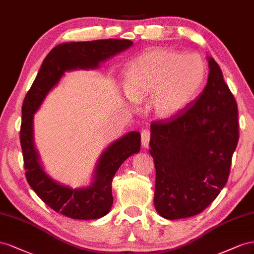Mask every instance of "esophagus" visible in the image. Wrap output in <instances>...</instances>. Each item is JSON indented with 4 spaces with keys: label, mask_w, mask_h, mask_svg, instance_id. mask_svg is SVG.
Returning <instances> with one entry per match:
<instances>
[{
    "label": "esophagus",
    "mask_w": 254,
    "mask_h": 254,
    "mask_svg": "<svg viewBox=\"0 0 254 254\" xmlns=\"http://www.w3.org/2000/svg\"><path fill=\"white\" fill-rule=\"evenodd\" d=\"M150 131L149 129H143L141 132V144L143 148H148L149 147V142H150Z\"/></svg>",
    "instance_id": "obj_1"
}]
</instances>
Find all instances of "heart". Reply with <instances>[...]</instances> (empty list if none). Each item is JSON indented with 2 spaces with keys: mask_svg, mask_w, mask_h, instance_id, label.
Masks as SVG:
<instances>
[{
  "mask_svg": "<svg viewBox=\"0 0 254 254\" xmlns=\"http://www.w3.org/2000/svg\"><path fill=\"white\" fill-rule=\"evenodd\" d=\"M205 63L198 55L170 49H150L128 64L125 90L135 102L152 97L157 117L170 119L198 99L206 78Z\"/></svg>",
  "mask_w": 254,
  "mask_h": 254,
  "instance_id": "obj_1",
  "label": "heart"
}]
</instances>
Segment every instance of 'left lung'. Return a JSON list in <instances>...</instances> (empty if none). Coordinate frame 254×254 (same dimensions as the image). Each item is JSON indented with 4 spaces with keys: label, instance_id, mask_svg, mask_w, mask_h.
Instances as JSON below:
<instances>
[{
    "label": "left lung",
    "instance_id": "obj_1",
    "mask_svg": "<svg viewBox=\"0 0 254 254\" xmlns=\"http://www.w3.org/2000/svg\"><path fill=\"white\" fill-rule=\"evenodd\" d=\"M194 102L170 119L151 123L150 154L156 170L154 205L166 219L198 215L226 185L236 149L238 111L218 64Z\"/></svg>",
    "mask_w": 254,
    "mask_h": 254
}]
</instances>
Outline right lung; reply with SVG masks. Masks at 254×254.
<instances>
[{
	"label": "right lung",
	"mask_w": 254,
	"mask_h": 254,
	"mask_svg": "<svg viewBox=\"0 0 254 254\" xmlns=\"http://www.w3.org/2000/svg\"><path fill=\"white\" fill-rule=\"evenodd\" d=\"M133 45L127 39H103L63 43L51 50L43 61L22 105L20 142L27 183L38 197L55 212L72 219H98L112 207V182L121 164L140 150V134L129 132L113 142L99 158L95 180L89 187L62 185L51 179L39 164L33 142V117L48 92L59 83L64 71L95 69L100 63Z\"/></svg>",
	"instance_id": "add662e5"
}]
</instances>
